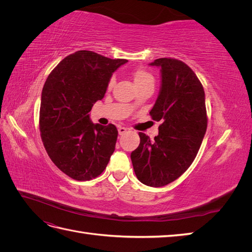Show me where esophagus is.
<instances>
[{
  "mask_svg": "<svg viewBox=\"0 0 252 252\" xmlns=\"http://www.w3.org/2000/svg\"><path fill=\"white\" fill-rule=\"evenodd\" d=\"M118 131H119V134H120V135H123V134L127 131V128H125V127H121V126H120V127L118 128Z\"/></svg>",
  "mask_w": 252,
  "mask_h": 252,
  "instance_id": "1",
  "label": "esophagus"
}]
</instances>
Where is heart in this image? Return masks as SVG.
<instances>
[{"label":"heart","instance_id":"b5f03b06","mask_svg":"<svg viewBox=\"0 0 252 252\" xmlns=\"http://www.w3.org/2000/svg\"><path fill=\"white\" fill-rule=\"evenodd\" d=\"M133 81H134L135 87H139V86L144 85V84H146V83H150V82L154 83V77H152V75L146 70L138 69V70H135L133 72ZM112 85H113V80H111L109 82V85H108L109 88H111ZM133 105H134V103L131 102V103H129L127 106H128V107L132 108Z\"/></svg>","mask_w":252,"mask_h":252}]
</instances>
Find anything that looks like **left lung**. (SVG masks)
<instances>
[{
    "instance_id": "1",
    "label": "left lung",
    "mask_w": 252,
    "mask_h": 252,
    "mask_svg": "<svg viewBox=\"0 0 252 252\" xmlns=\"http://www.w3.org/2000/svg\"><path fill=\"white\" fill-rule=\"evenodd\" d=\"M159 68L161 86L150 110L161 121L155 140L140 132V145L130 155L136 178L143 184L162 187L177 180L192 164L207 129L205 93L185 63L161 58L149 64Z\"/></svg>"
}]
</instances>
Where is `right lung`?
Instances as JSON below:
<instances>
[{"label": "right lung", "mask_w": 252, "mask_h": 252, "mask_svg": "<svg viewBox=\"0 0 252 252\" xmlns=\"http://www.w3.org/2000/svg\"><path fill=\"white\" fill-rule=\"evenodd\" d=\"M127 62L80 50L61 61L45 82L41 138L51 161L68 177L88 181L107 166L116 149L117 127L94 124L89 112L104 97L112 73Z\"/></svg>", "instance_id": "1"}]
</instances>
